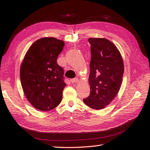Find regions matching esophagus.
<instances>
[{"instance_id":"obj_1","label":"esophagus","mask_w":150,"mask_h":150,"mask_svg":"<svg viewBox=\"0 0 150 150\" xmlns=\"http://www.w3.org/2000/svg\"><path fill=\"white\" fill-rule=\"evenodd\" d=\"M70 81L72 83H78L79 82V79L78 78H74V79H70Z\"/></svg>"}]
</instances>
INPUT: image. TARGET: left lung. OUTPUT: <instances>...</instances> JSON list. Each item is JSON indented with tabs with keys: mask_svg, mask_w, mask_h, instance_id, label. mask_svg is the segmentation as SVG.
<instances>
[{
	"mask_svg": "<svg viewBox=\"0 0 150 150\" xmlns=\"http://www.w3.org/2000/svg\"><path fill=\"white\" fill-rule=\"evenodd\" d=\"M91 58L89 83L90 94L83 99L88 106L101 110L119 92L124 73V64L119 50L110 40L89 38Z\"/></svg>",
	"mask_w": 150,
	"mask_h": 150,
	"instance_id": "left-lung-1",
	"label": "left lung"
}]
</instances>
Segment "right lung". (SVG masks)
<instances>
[{"instance_id": "right-lung-1", "label": "right lung", "mask_w": 150, "mask_h": 150, "mask_svg": "<svg viewBox=\"0 0 150 150\" xmlns=\"http://www.w3.org/2000/svg\"><path fill=\"white\" fill-rule=\"evenodd\" d=\"M64 46V42L56 38L39 39L31 45L22 62V89L30 103L39 110H52L62 101L66 84L57 58Z\"/></svg>"}]
</instances>
